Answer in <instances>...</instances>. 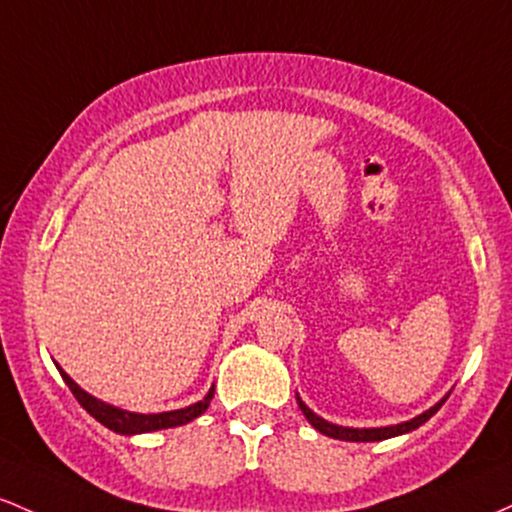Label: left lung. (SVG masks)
Wrapping results in <instances>:
<instances>
[{
	"label": "left lung",
	"mask_w": 512,
	"mask_h": 512,
	"mask_svg": "<svg viewBox=\"0 0 512 512\" xmlns=\"http://www.w3.org/2000/svg\"><path fill=\"white\" fill-rule=\"evenodd\" d=\"M447 396H450V392L442 396L438 404L430 406L428 411L418 413V416L411 418V421L396 423V426H382V428H348V426H336V423L326 421V418L317 416V413L309 409V406L304 404V401L300 399V394H297V406H300V411L304 413V418H307V421L312 423V426L317 428L319 433L329 435V438H333V440H346V442H380V440L396 438V435H406V433H411V430H416L418 426H423V423H426L428 418H433L435 413L440 411V406L445 404Z\"/></svg>",
	"instance_id": "1"
}]
</instances>
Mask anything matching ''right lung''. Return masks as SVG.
<instances>
[{"label": "right lung", "mask_w": 512, "mask_h": 512, "mask_svg": "<svg viewBox=\"0 0 512 512\" xmlns=\"http://www.w3.org/2000/svg\"><path fill=\"white\" fill-rule=\"evenodd\" d=\"M55 367L60 370L62 380H65L67 387H70L74 399H77L79 404H82L84 409L101 423V426H106L108 430H113V433H120V435H140V433H154V430H164V428L186 426V423H191L193 418H198L200 413H205V409L210 406L212 394H215V384H212L210 392L205 394L203 399L195 401L191 406H186V409L162 411V413H135V411L118 409V406L96 399V396L84 392V389L79 387V384L74 382L60 365L55 363Z\"/></svg>", "instance_id": "add662e5"}]
</instances>
